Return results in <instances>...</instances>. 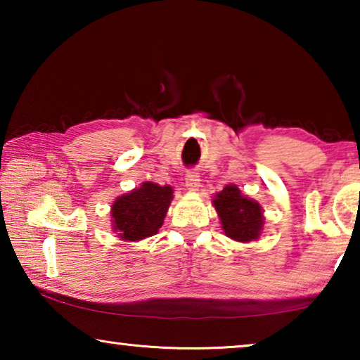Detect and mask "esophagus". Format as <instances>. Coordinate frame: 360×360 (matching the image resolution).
Returning <instances> with one entry per match:
<instances>
[{
	"label": "esophagus",
	"mask_w": 360,
	"mask_h": 360,
	"mask_svg": "<svg viewBox=\"0 0 360 360\" xmlns=\"http://www.w3.org/2000/svg\"><path fill=\"white\" fill-rule=\"evenodd\" d=\"M186 187H187V191H191V192H193V191H198V187H200V174L197 173V172H187V174H186Z\"/></svg>",
	"instance_id": "esophagus-1"
}]
</instances>
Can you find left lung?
<instances>
[{
  "label": "left lung",
  "mask_w": 360,
  "mask_h": 360,
  "mask_svg": "<svg viewBox=\"0 0 360 360\" xmlns=\"http://www.w3.org/2000/svg\"><path fill=\"white\" fill-rule=\"evenodd\" d=\"M212 205L221 217L224 233L241 243L259 240L264 227V211L254 200L245 197L235 184L225 186L214 195Z\"/></svg>",
  "instance_id": "left-lung-1"
}]
</instances>
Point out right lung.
Masks as SVG:
<instances>
[{"mask_svg":"<svg viewBox=\"0 0 360 360\" xmlns=\"http://www.w3.org/2000/svg\"><path fill=\"white\" fill-rule=\"evenodd\" d=\"M173 188L155 182H143L141 187L120 195L112 203V230L124 241H139L155 235L162 227Z\"/></svg>","mask_w":360,"mask_h":360,"instance_id":"right-lung-1","label":"right lung"}]
</instances>
